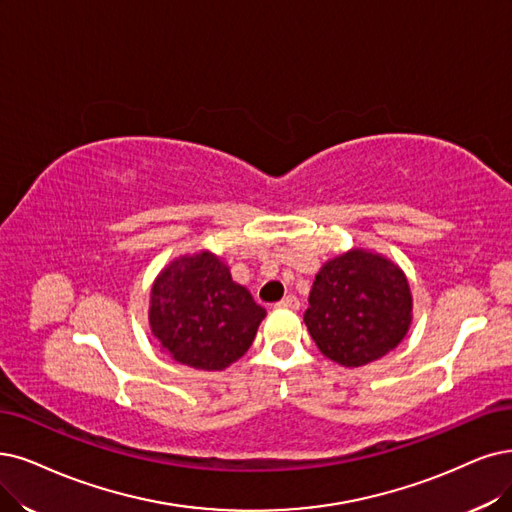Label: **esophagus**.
<instances>
[{"label": "esophagus", "instance_id": "34e87169", "mask_svg": "<svg viewBox=\"0 0 512 512\" xmlns=\"http://www.w3.org/2000/svg\"><path fill=\"white\" fill-rule=\"evenodd\" d=\"M276 308H285V310H297V308H299V299H297L295 295H287V297H282V299L278 301Z\"/></svg>", "mask_w": 512, "mask_h": 512}]
</instances>
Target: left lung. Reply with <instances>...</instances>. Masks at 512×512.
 Instances as JSON below:
<instances>
[{"label": "left lung", "mask_w": 512, "mask_h": 512, "mask_svg": "<svg viewBox=\"0 0 512 512\" xmlns=\"http://www.w3.org/2000/svg\"><path fill=\"white\" fill-rule=\"evenodd\" d=\"M304 323L318 350L344 367H363L403 342L413 299L403 270L365 249L329 259L310 291Z\"/></svg>", "instance_id": "obj_1"}]
</instances>
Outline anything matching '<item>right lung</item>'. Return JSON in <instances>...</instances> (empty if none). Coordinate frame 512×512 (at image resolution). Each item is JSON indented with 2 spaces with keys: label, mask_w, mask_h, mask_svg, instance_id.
<instances>
[{
  "label": "right lung",
  "mask_w": 512,
  "mask_h": 512,
  "mask_svg": "<svg viewBox=\"0 0 512 512\" xmlns=\"http://www.w3.org/2000/svg\"><path fill=\"white\" fill-rule=\"evenodd\" d=\"M266 310L208 251L183 255L158 274L149 297V327L177 363L221 371L251 348Z\"/></svg>",
  "instance_id": "1"
}]
</instances>
